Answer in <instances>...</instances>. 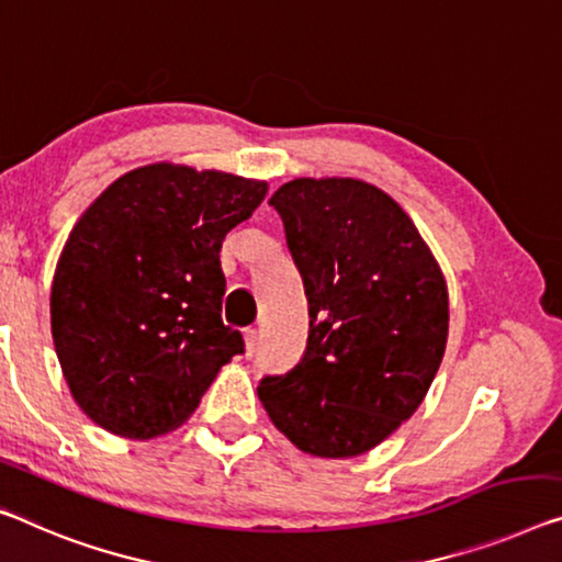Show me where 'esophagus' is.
Instances as JSON below:
<instances>
[{
	"instance_id": "esophagus-1",
	"label": "esophagus",
	"mask_w": 562,
	"mask_h": 562,
	"mask_svg": "<svg viewBox=\"0 0 562 562\" xmlns=\"http://www.w3.org/2000/svg\"><path fill=\"white\" fill-rule=\"evenodd\" d=\"M244 339H246V353H248V357H251V353L256 351V344H258V331L256 329H246Z\"/></svg>"
}]
</instances>
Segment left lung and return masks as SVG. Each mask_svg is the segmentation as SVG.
Masks as SVG:
<instances>
[{
  "label": "left lung",
  "mask_w": 562,
  "mask_h": 562,
  "mask_svg": "<svg viewBox=\"0 0 562 562\" xmlns=\"http://www.w3.org/2000/svg\"><path fill=\"white\" fill-rule=\"evenodd\" d=\"M308 299L296 367L258 400L301 452H369L429 392L447 347L442 269L394 198L357 178H296L269 201Z\"/></svg>",
  "instance_id": "obj_1"
}]
</instances>
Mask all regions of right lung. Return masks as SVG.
<instances>
[{
    "label": "right lung",
    "mask_w": 562,
    "mask_h": 562,
    "mask_svg": "<svg viewBox=\"0 0 562 562\" xmlns=\"http://www.w3.org/2000/svg\"><path fill=\"white\" fill-rule=\"evenodd\" d=\"M263 180L153 162L80 215L52 281V339L75 402L102 429L153 439L191 417L244 336L221 318L223 238Z\"/></svg>",
    "instance_id": "add662e5"
}]
</instances>
